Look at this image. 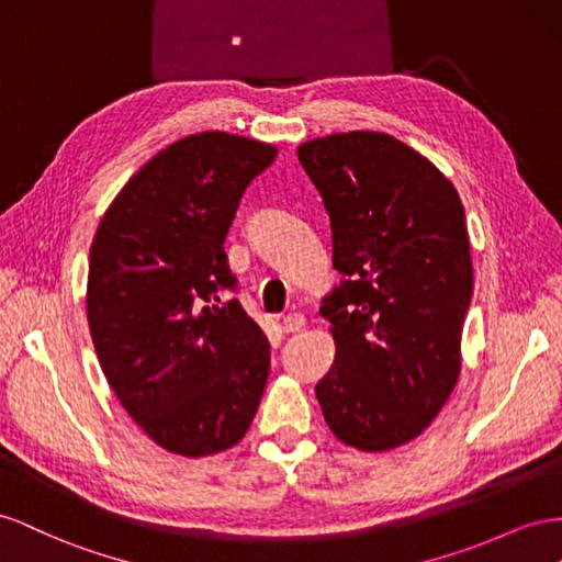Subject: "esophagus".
Instances as JSON below:
<instances>
[{"instance_id":"obj_1","label":"esophagus","mask_w":562,"mask_h":562,"mask_svg":"<svg viewBox=\"0 0 562 562\" xmlns=\"http://www.w3.org/2000/svg\"><path fill=\"white\" fill-rule=\"evenodd\" d=\"M282 327H284V331H290V334L301 331L303 327H306V315L299 313V311H294V313H290V315H284Z\"/></svg>"}]
</instances>
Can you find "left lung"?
Wrapping results in <instances>:
<instances>
[{
  "mask_svg": "<svg viewBox=\"0 0 562 562\" xmlns=\"http://www.w3.org/2000/svg\"><path fill=\"white\" fill-rule=\"evenodd\" d=\"M296 155L323 195L341 272L319 308L336 358L317 403L341 442L393 450L457 386L473 296L463 204L436 165L389 134H331Z\"/></svg>",
  "mask_w": 562,
  "mask_h": 562,
  "instance_id": "8db88e82",
  "label": "left lung"
}]
</instances>
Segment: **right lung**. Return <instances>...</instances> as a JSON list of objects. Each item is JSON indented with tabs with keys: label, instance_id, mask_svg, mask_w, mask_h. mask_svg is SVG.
I'll return each mask as SVG.
<instances>
[{
	"label": "right lung",
	"instance_id": "obj_1",
	"mask_svg": "<svg viewBox=\"0 0 562 562\" xmlns=\"http://www.w3.org/2000/svg\"><path fill=\"white\" fill-rule=\"evenodd\" d=\"M278 150L226 132L171 143L112 200L89 254L87 317L126 414L167 452L210 457L245 438L270 344L223 251L239 198Z\"/></svg>",
	"mask_w": 562,
	"mask_h": 562
}]
</instances>
